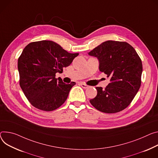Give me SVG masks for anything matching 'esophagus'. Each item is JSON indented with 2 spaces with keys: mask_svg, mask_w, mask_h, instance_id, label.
<instances>
[{
  "mask_svg": "<svg viewBox=\"0 0 158 158\" xmlns=\"http://www.w3.org/2000/svg\"><path fill=\"white\" fill-rule=\"evenodd\" d=\"M81 85L82 86V88H83L84 89H87L89 88V85H86L85 84H84V83H81Z\"/></svg>",
  "mask_w": 158,
  "mask_h": 158,
  "instance_id": "1",
  "label": "esophagus"
}]
</instances>
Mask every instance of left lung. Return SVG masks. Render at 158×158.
<instances>
[{
	"label": "left lung",
	"instance_id": "obj_1",
	"mask_svg": "<svg viewBox=\"0 0 158 158\" xmlns=\"http://www.w3.org/2000/svg\"><path fill=\"white\" fill-rule=\"evenodd\" d=\"M99 60V69L110 77L103 89L96 87V96L89 100L98 110L114 113L126 108L141 84L142 64L135 49L127 42L108 40L89 52Z\"/></svg>",
	"mask_w": 158,
	"mask_h": 158
}]
</instances>
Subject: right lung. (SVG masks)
I'll return each instance as SVG.
<instances>
[{
    "instance_id": "obj_1",
    "label": "right lung",
    "mask_w": 158,
    "mask_h": 158,
    "mask_svg": "<svg viewBox=\"0 0 158 158\" xmlns=\"http://www.w3.org/2000/svg\"><path fill=\"white\" fill-rule=\"evenodd\" d=\"M78 53H70L56 43L42 40L28 44L18 59L20 86L30 103L35 108L50 111L59 108L76 84H65L55 78L69 66Z\"/></svg>"
}]
</instances>
